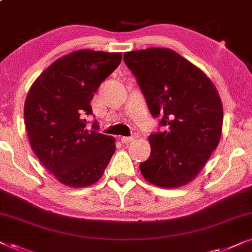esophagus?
Returning a JSON list of instances; mask_svg holds the SVG:
<instances>
[{"instance_id": "obj_1", "label": "esophagus", "mask_w": 252, "mask_h": 252, "mask_svg": "<svg viewBox=\"0 0 252 252\" xmlns=\"http://www.w3.org/2000/svg\"><path fill=\"white\" fill-rule=\"evenodd\" d=\"M135 139V136H123L120 141H122L123 143H128V142H132V141Z\"/></svg>"}]
</instances>
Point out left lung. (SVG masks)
<instances>
[{
	"mask_svg": "<svg viewBox=\"0 0 252 252\" xmlns=\"http://www.w3.org/2000/svg\"><path fill=\"white\" fill-rule=\"evenodd\" d=\"M154 118L164 132L151 134V153L140 164L150 184L178 188L194 180L221 136L223 111L218 91L204 72L167 48L124 54Z\"/></svg>",
	"mask_w": 252,
	"mask_h": 252,
	"instance_id": "1",
	"label": "left lung"
}]
</instances>
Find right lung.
<instances>
[{
    "label": "right lung",
    "mask_w": 252,
    "mask_h": 252,
    "mask_svg": "<svg viewBox=\"0 0 252 252\" xmlns=\"http://www.w3.org/2000/svg\"><path fill=\"white\" fill-rule=\"evenodd\" d=\"M122 53L77 50L55 61L33 82L24 117L31 147L41 164L68 187L94 185L104 173L116 144L88 129L85 116L102 81L122 62Z\"/></svg>",
    "instance_id": "right-lung-1"
}]
</instances>
